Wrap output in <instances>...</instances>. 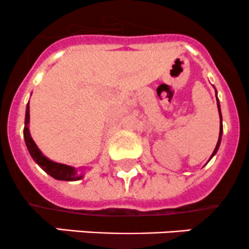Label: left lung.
I'll return each mask as SVG.
<instances>
[{
    "label": "left lung",
    "mask_w": 249,
    "mask_h": 249,
    "mask_svg": "<svg viewBox=\"0 0 249 249\" xmlns=\"http://www.w3.org/2000/svg\"><path fill=\"white\" fill-rule=\"evenodd\" d=\"M215 95H216V90H215ZM216 105H218V111H219V117H220V132H219V139H218V142H216V146H215V149H214V151H213V154H212V156H211V159L212 157L214 156V155L216 154V151H218V149H219V145H220V140H221V134H223V124H221V112H220V104H219V102H218V98H216ZM209 159V160H211Z\"/></svg>",
    "instance_id": "1"
}]
</instances>
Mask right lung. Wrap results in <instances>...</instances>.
<instances>
[{
	"instance_id": "right-lung-1",
	"label": "right lung",
	"mask_w": 249,
	"mask_h": 249,
	"mask_svg": "<svg viewBox=\"0 0 249 249\" xmlns=\"http://www.w3.org/2000/svg\"><path fill=\"white\" fill-rule=\"evenodd\" d=\"M29 122H30V107H26V114H25V127H24V139H25V144L28 146L29 152H30L31 157L34 161L46 172L51 177H53L56 180H66V181H73L80 180L82 179L83 176H78L76 169L73 167L66 166L63 163H56V162L51 161L47 159L41 150L38 149L37 145L33 140L30 135V130H29Z\"/></svg>"
}]
</instances>
